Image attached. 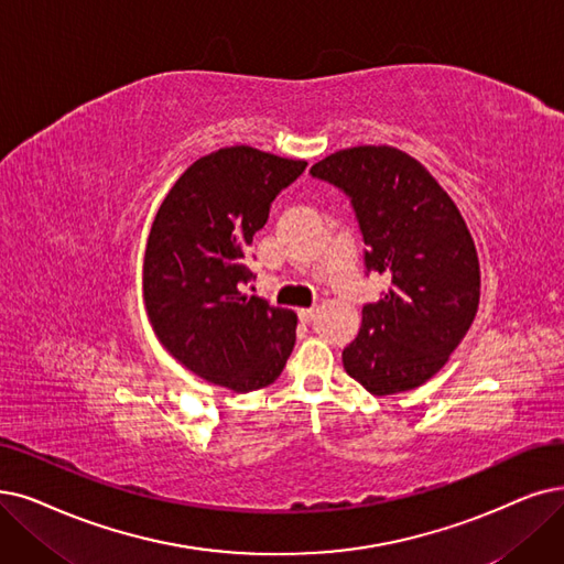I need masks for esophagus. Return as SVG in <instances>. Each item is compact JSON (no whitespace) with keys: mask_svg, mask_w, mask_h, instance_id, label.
I'll return each mask as SVG.
<instances>
[{"mask_svg":"<svg viewBox=\"0 0 564 564\" xmlns=\"http://www.w3.org/2000/svg\"><path fill=\"white\" fill-rule=\"evenodd\" d=\"M314 314H317V307H301L299 310V317H301V322H312L314 319Z\"/></svg>","mask_w":564,"mask_h":564,"instance_id":"obj_1","label":"esophagus"}]
</instances>
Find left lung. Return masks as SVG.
<instances>
[{"instance_id":"obj_1","label":"left lung","mask_w":564,"mask_h":564,"mask_svg":"<svg viewBox=\"0 0 564 564\" xmlns=\"http://www.w3.org/2000/svg\"><path fill=\"white\" fill-rule=\"evenodd\" d=\"M310 173L351 198L366 265L391 280L343 351L347 375L372 395L425 384L479 307V257L460 210L421 162L391 145L337 150Z\"/></svg>"}]
</instances>
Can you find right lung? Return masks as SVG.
<instances>
[{"mask_svg":"<svg viewBox=\"0 0 564 564\" xmlns=\"http://www.w3.org/2000/svg\"><path fill=\"white\" fill-rule=\"evenodd\" d=\"M305 166L250 145L219 148L175 180L148 236L143 299L156 340L236 393L273 384L296 343V312L245 291V252Z\"/></svg>","mask_w":564,"mask_h":564,"instance_id":"add662e5","label":"right lung"}]
</instances>
